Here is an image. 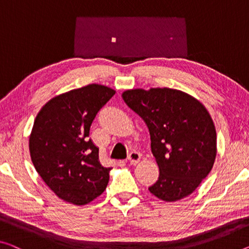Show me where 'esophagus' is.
<instances>
[{
  "mask_svg": "<svg viewBox=\"0 0 249 249\" xmlns=\"http://www.w3.org/2000/svg\"><path fill=\"white\" fill-rule=\"evenodd\" d=\"M140 154L138 151H132L131 154L129 155V157H128V160H129V162L131 163V164H137L138 162L140 161Z\"/></svg>",
  "mask_w": 249,
  "mask_h": 249,
  "instance_id": "obj_1",
  "label": "esophagus"
}]
</instances>
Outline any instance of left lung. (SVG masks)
<instances>
[{
  "instance_id": "8db88e82",
  "label": "left lung",
  "mask_w": 249,
  "mask_h": 249,
  "mask_svg": "<svg viewBox=\"0 0 249 249\" xmlns=\"http://www.w3.org/2000/svg\"><path fill=\"white\" fill-rule=\"evenodd\" d=\"M122 99L150 133L159 178L149 191L163 201L193 194L213 169L217 154L216 129L207 109L188 93L169 88L127 90Z\"/></svg>"
}]
</instances>
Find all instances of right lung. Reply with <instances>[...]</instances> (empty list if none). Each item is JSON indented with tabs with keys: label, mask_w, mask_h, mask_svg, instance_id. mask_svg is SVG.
<instances>
[{
	"label": "right lung",
	"mask_w": 249,
	"mask_h": 249,
	"mask_svg": "<svg viewBox=\"0 0 249 249\" xmlns=\"http://www.w3.org/2000/svg\"><path fill=\"white\" fill-rule=\"evenodd\" d=\"M116 91L89 85L52 98L34 120L29 149L37 174L61 199L86 205L105 191L111 168L99 160L89 138L99 110Z\"/></svg>",
	"instance_id": "add662e5"
}]
</instances>
